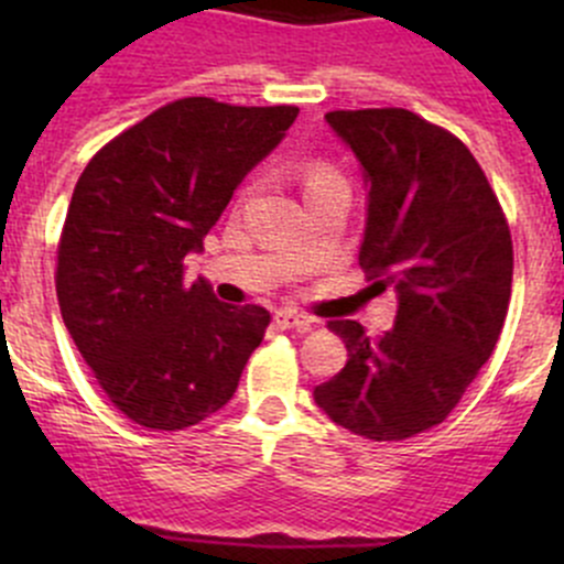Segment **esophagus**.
<instances>
[{"label": "esophagus", "instance_id": "1", "mask_svg": "<svg viewBox=\"0 0 564 564\" xmlns=\"http://www.w3.org/2000/svg\"><path fill=\"white\" fill-rule=\"evenodd\" d=\"M275 324L281 329H311L314 327V318H308V316H303V314H294V311H275Z\"/></svg>", "mask_w": 564, "mask_h": 564}]
</instances>
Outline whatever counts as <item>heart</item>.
<instances>
[{
  "instance_id": "heart-1",
  "label": "heart",
  "mask_w": 564,
  "mask_h": 564,
  "mask_svg": "<svg viewBox=\"0 0 564 564\" xmlns=\"http://www.w3.org/2000/svg\"><path fill=\"white\" fill-rule=\"evenodd\" d=\"M335 174L333 169L329 166H324V163H316V166H308V172H305V187H311V185H316V182H324V180H335Z\"/></svg>"
}]
</instances>
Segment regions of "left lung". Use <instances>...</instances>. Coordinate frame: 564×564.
Masks as SVG:
<instances>
[{
  "label": "left lung",
  "mask_w": 564,
  "mask_h": 564,
  "mask_svg": "<svg viewBox=\"0 0 564 564\" xmlns=\"http://www.w3.org/2000/svg\"><path fill=\"white\" fill-rule=\"evenodd\" d=\"M366 182L360 267L392 289L379 338L360 322L329 329L346 366L314 390L333 423L373 442L440 425L491 357L513 283L508 220L471 152L406 108L324 113Z\"/></svg>",
  "instance_id": "left-lung-1"
}]
</instances>
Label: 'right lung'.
I'll return each instance as SVG.
<instances>
[{
	"mask_svg": "<svg viewBox=\"0 0 564 564\" xmlns=\"http://www.w3.org/2000/svg\"><path fill=\"white\" fill-rule=\"evenodd\" d=\"M297 106L185 98L158 108L87 163L67 207L56 297L67 333L113 406L180 431L235 395L270 314L185 283V256L240 182L283 141Z\"/></svg>",
	"mask_w": 564,
	"mask_h": 564,
	"instance_id": "1",
	"label": "right lung"
}]
</instances>
